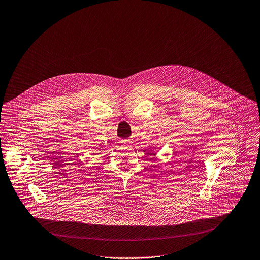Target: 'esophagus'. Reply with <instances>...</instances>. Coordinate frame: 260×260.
<instances>
[{"mask_svg":"<svg viewBox=\"0 0 260 260\" xmlns=\"http://www.w3.org/2000/svg\"><path fill=\"white\" fill-rule=\"evenodd\" d=\"M129 143H132V140H131V139L121 140V144H123V145H127V144H129Z\"/></svg>","mask_w":260,"mask_h":260,"instance_id":"obj_1","label":"esophagus"}]
</instances>
